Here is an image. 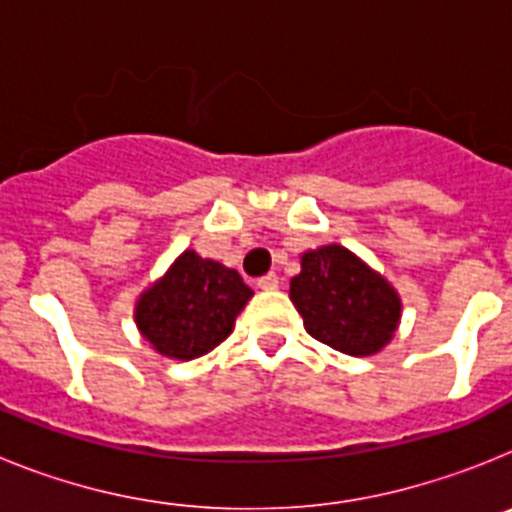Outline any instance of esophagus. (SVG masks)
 <instances>
[{"label":"esophagus","instance_id":"obj_1","mask_svg":"<svg viewBox=\"0 0 512 512\" xmlns=\"http://www.w3.org/2000/svg\"><path fill=\"white\" fill-rule=\"evenodd\" d=\"M259 289H277L279 287V277L277 274H264V277L259 279Z\"/></svg>","mask_w":512,"mask_h":512}]
</instances>
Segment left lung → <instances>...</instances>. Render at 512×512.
I'll return each mask as SVG.
<instances>
[{"label": "left lung", "mask_w": 512, "mask_h": 512, "mask_svg": "<svg viewBox=\"0 0 512 512\" xmlns=\"http://www.w3.org/2000/svg\"><path fill=\"white\" fill-rule=\"evenodd\" d=\"M289 297L307 333L348 356L382 351L400 323L395 289L343 246L307 251Z\"/></svg>", "instance_id": "left-lung-1"}]
</instances>
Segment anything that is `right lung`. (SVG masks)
Instances as JSON below:
<instances>
[{"mask_svg": "<svg viewBox=\"0 0 512 512\" xmlns=\"http://www.w3.org/2000/svg\"><path fill=\"white\" fill-rule=\"evenodd\" d=\"M251 295L235 269L184 251L169 274L140 297L135 323L158 354L189 361L230 336L235 315Z\"/></svg>", "mask_w": 512, "mask_h": 512, "instance_id": "obj_1", "label": "right lung"}]
</instances>
